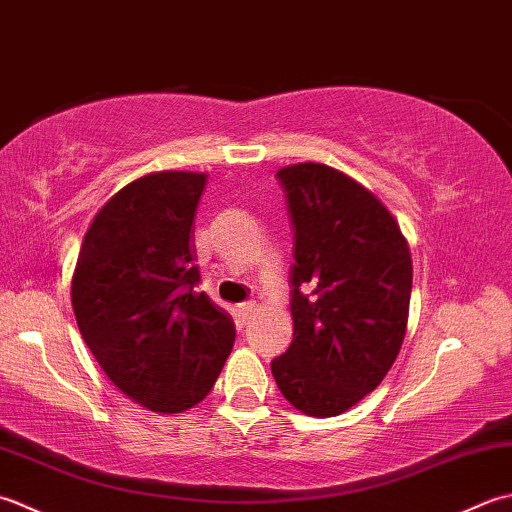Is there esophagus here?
<instances>
[{"instance_id":"obj_1","label":"esophagus","mask_w":512,"mask_h":512,"mask_svg":"<svg viewBox=\"0 0 512 512\" xmlns=\"http://www.w3.org/2000/svg\"><path fill=\"white\" fill-rule=\"evenodd\" d=\"M238 316H241L243 325H249V322H252V318L256 316V302L254 300L243 302V305L238 307Z\"/></svg>"}]
</instances>
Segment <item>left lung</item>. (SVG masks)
I'll return each instance as SVG.
<instances>
[{"label": "left lung", "instance_id": "obj_1", "mask_svg": "<svg viewBox=\"0 0 512 512\" xmlns=\"http://www.w3.org/2000/svg\"><path fill=\"white\" fill-rule=\"evenodd\" d=\"M276 176L294 225V340L271 373L300 413L333 417L378 387L402 349L409 243L380 198L344 172L296 163Z\"/></svg>", "mask_w": 512, "mask_h": 512}]
</instances>
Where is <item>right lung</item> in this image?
<instances>
[{
    "label": "right lung",
    "instance_id": "1",
    "mask_svg": "<svg viewBox=\"0 0 512 512\" xmlns=\"http://www.w3.org/2000/svg\"><path fill=\"white\" fill-rule=\"evenodd\" d=\"M203 172H152L97 212L72 274V309L114 387L156 413L201 402L234 347L236 329L203 291L192 223Z\"/></svg>",
    "mask_w": 512,
    "mask_h": 512
}]
</instances>
